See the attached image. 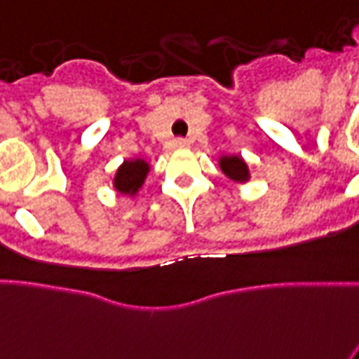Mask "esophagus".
<instances>
[{
	"instance_id": "obj_1",
	"label": "esophagus",
	"mask_w": 359,
	"mask_h": 359,
	"mask_svg": "<svg viewBox=\"0 0 359 359\" xmlns=\"http://www.w3.org/2000/svg\"><path fill=\"white\" fill-rule=\"evenodd\" d=\"M172 148H174V149H187L189 142L183 140V138H176V140L172 142Z\"/></svg>"
}]
</instances>
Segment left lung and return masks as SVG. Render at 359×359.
Returning <instances> with one entry per match:
<instances>
[{
    "label": "left lung",
    "mask_w": 359,
    "mask_h": 359,
    "mask_svg": "<svg viewBox=\"0 0 359 359\" xmlns=\"http://www.w3.org/2000/svg\"><path fill=\"white\" fill-rule=\"evenodd\" d=\"M219 168L223 172L224 176L229 177L230 182L234 183H247L251 180V170H249V165L247 161L241 157V155H232V154H224L217 159Z\"/></svg>",
    "instance_id": "1"
}]
</instances>
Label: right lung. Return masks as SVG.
Instances as JSON below:
<instances>
[{"label":"right lung","mask_w":359,"mask_h":359,"mask_svg":"<svg viewBox=\"0 0 359 359\" xmlns=\"http://www.w3.org/2000/svg\"><path fill=\"white\" fill-rule=\"evenodd\" d=\"M151 172V165L142 157H130L123 159V163L118 166V170L112 177V187L116 193L135 198L140 193L144 183L148 180V174Z\"/></svg>","instance_id":"1"}]
</instances>
